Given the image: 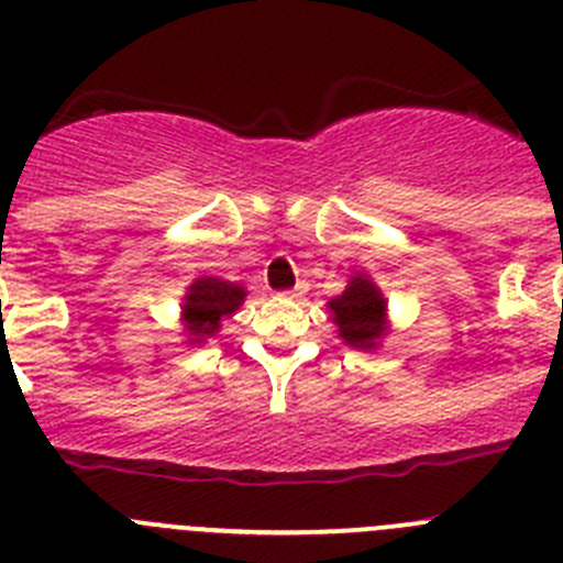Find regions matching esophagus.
<instances>
[{"instance_id": "34e87169", "label": "esophagus", "mask_w": 563, "mask_h": 563, "mask_svg": "<svg viewBox=\"0 0 563 563\" xmlns=\"http://www.w3.org/2000/svg\"><path fill=\"white\" fill-rule=\"evenodd\" d=\"M305 287H301V285H298L296 287V290H287V292H282V296H285V298H292V301H298V298H305Z\"/></svg>"}]
</instances>
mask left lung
<instances>
[{"label":"left lung","mask_w":563,"mask_h":563,"mask_svg":"<svg viewBox=\"0 0 563 563\" xmlns=\"http://www.w3.org/2000/svg\"><path fill=\"white\" fill-rule=\"evenodd\" d=\"M338 338L352 350H377L389 335V301L366 273H355L341 296L327 301Z\"/></svg>","instance_id":"obj_1"}]
</instances>
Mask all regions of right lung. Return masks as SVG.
Instances as JSON below:
<instances>
[{
    "label": "right lung",
    "instance_id": "obj_1",
    "mask_svg": "<svg viewBox=\"0 0 563 563\" xmlns=\"http://www.w3.org/2000/svg\"><path fill=\"white\" fill-rule=\"evenodd\" d=\"M247 290L236 282L217 276L194 278L180 305L183 332L188 343H206L222 330V321L245 305Z\"/></svg>",
    "mask_w": 563,
    "mask_h": 563
}]
</instances>
